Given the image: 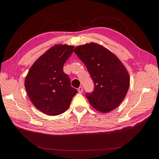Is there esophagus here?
I'll list each match as a JSON object with an SVG mask.
<instances>
[{"label":"esophagus","mask_w":159,"mask_h":159,"mask_svg":"<svg viewBox=\"0 0 159 159\" xmlns=\"http://www.w3.org/2000/svg\"><path fill=\"white\" fill-rule=\"evenodd\" d=\"M78 92L80 93H81L83 92V87H81V86H80V87L78 89Z\"/></svg>","instance_id":"obj_1"}]
</instances>
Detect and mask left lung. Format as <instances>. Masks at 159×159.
<instances>
[{
  "instance_id": "left-lung-1",
  "label": "left lung",
  "mask_w": 159,
  "mask_h": 159,
  "mask_svg": "<svg viewBox=\"0 0 159 159\" xmlns=\"http://www.w3.org/2000/svg\"><path fill=\"white\" fill-rule=\"evenodd\" d=\"M74 52L85 65L94 83L93 91L85 94L91 106L102 113L117 108L129 87L125 67L111 52L93 42L77 46Z\"/></svg>"
}]
</instances>
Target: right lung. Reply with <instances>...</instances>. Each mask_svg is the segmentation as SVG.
I'll return each mask as SVG.
<instances>
[{"instance_id": "obj_1", "label": "right lung", "mask_w": 159, "mask_h": 159, "mask_svg": "<svg viewBox=\"0 0 159 159\" xmlns=\"http://www.w3.org/2000/svg\"><path fill=\"white\" fill-rule=\"evenodd\" d=\"M74 48L73 46L56 44L42 55L28 71L25 82L26 92L41 112L52 116L61 114L78 93L63 70Z\"/></svg>"}]
</instances>
